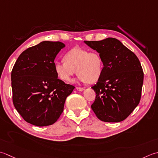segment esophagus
<instances>
[{
  "label": "esophagus",
  "mask_w": 158,
  "mask_h": 158,
  "mask_svg": "<svg viewBox=\"0 0 158 158\" xmlns=\"http://www.w3.org/2000/svg\"><path fill=\"white\" fill-rule=\"evenodd\" d=\"M76 89L78 90V91H82L83 90L85 89L82 88V87H78V86H77V87H76Z\"/></svg>",
  "instance_id": "esophagus-1"
}]
</instances>
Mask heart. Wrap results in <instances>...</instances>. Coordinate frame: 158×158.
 <instances>
[{"label":"heart","instance_id":"heart-1","mask_svg":"<svg viewBox=\"0 0 158 158\" xmlns=\"http://www.w3.org/2000/svg\"><path fill=\"white\" fill-rule=\"evenodd\" d=\"M65 62L57 61L54 69L59 78L64 82H69L76 73L82 82L92 83L100 78L104 69L102 58L98 52H89L80 48H74L64 56Z\"/></svg>","mask_w":158,"mask_h":158}]
</instances>
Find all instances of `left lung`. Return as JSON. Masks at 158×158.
Segmentation results:
<instances>
[{"mask_svg": "<svg viewBox=\"0 0 158 158\" xmlns=\"http://www.w3.org/2000/svg\"><path fill=\"white\" fill-rule=\"evenodd\" d=\"M85 43L99 53L104 63L102 74L91 87L96 93L92 110L102 121L125 120L140 100L144 73L139 59L115 38Z\"/></svg>", "mask_w": 158, "mask_h": 158, "instance_id": "8db88e82", "label": "left lung"}]
</instances>
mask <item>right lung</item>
<instances>
[{
  "mask_svg": "<svg viewBox=\"0 0 158 158\" xmlns=\"http://www.w3.org/2000/svg\"><path fill=\"white\" fill-rule=\"evenodd\" d=\"M64 47L60 41H42L22 52L13 67V104L32 125L42 127L55 123L75 88L58 78L54 69V59Z\"/></svg>",
  "mask_w": 158,
  "mask_h": 158,
  "instance_id": "1",
  "label": "right lung"
}]
</instances>
